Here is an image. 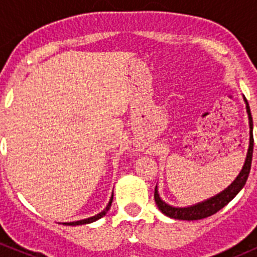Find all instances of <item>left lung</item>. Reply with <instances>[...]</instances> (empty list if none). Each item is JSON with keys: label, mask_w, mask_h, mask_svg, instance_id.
<instances>
[{"label": "left lung", "mask_w": 257, "mask_h": 257, "mask_svg": "<svg viewBox=\"0 0 257 257\" xmlns=\"http://www.w3.org/2000/svg\"><path fill=\"white\" fill-rule=\"evenodd\" d=\"M243 100L246 103V112L248 115V125H250V143H248V150L247 155H246L245 164H243L242 169H241L240 174L237 175L236 179L225 189L224 191L219 193L217 195L212 196V198L208 199V200H204L201 203L195 204V205L186 206V208H175V206L169 205L165 201H163L160 199L159 194H158V188L155 186L154 191V199L155 203H157L158 208L160 211L163 212L167 216L172 217V219L177 220H200L205 219V217L211 216L215 212L219 211L220 209L224 208L226 204H229L235 196L237 195V193L243 188V185L246 184L248 174H250L251 169V162H252V150H253V137H252V116H251L250 107H248V103L246 100V98L243 97Z\"/></svg>", "instance_id": "8db88e82"}]
</instances>
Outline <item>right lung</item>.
<instances>
[{"label":"right lung","mask_w":257,"mask_h":257,"mask_svg":"<svg viewBox=\"0 0 257 257\" xmlns=\"http://www.w3.org/2000/svg\"><path fill=\"white\" fill-rule=\"evenodd\" d=\"M112 201H113V195H112V198H110V200H109V203H108V205L105 206V209L103 210V211H100L99 214L94 215V216H92V217H88V219L78 220V221H72V222H63V224H64V225H69V226H77V225L90 224V222H93V221H97V220H99L100 217H103V216H104L105 214H107V212H108V210L110 209V205H112Z\"/></svg>","instance_id":"add662e5"}]
</instances>
